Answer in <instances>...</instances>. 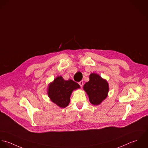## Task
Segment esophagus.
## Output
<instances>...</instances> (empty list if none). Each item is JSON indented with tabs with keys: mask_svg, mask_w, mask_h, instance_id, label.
I'll list each match as a JSON object with an SVG mask.
<instances>
[{
	"mask_svg": "<svg viewBox=\"0 0 148 148\" xmlns=\"http://www.w3.org/2000/svg\"><path fill=\"white\" fill-rule=\"evenodd\" d=\"M78 84L79 85V86H80L81 88H82V86H83V85H84V82H83L82 81H80V82L78 83Z\"/></svg>",
	"mask_w": 148,
	"mask_h": 148,
	"instance_id": "34e87169",
	"label": "esophagus"
}]
</instances>
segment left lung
<instances>
[{
    "label": "left lung",
    "instance_id": "left-lung-1",
    "mask_svg": "<svg viewBox=\"0 0 148 148\" xmlns=\"http://www.w3.org/2000/svg\"><path fill=\"white\" fill-rule=\"evenodd\" d=\"M89 79V82L84 85V89L88 95L91 103L94 105H99L108 96V83L95 73L90 74Z\"/></svg>",
    "mask_w": 148,
    "mask_h": 148
}]
</instances>
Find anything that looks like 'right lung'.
Returning <instances> with one entry per match:
<instances>
[{"instance_id": "1", "label": "right lung", "mask_w": 148, "mask_h": 148, "mask_svg": "<svg viewBox=\"0 0 148 148\" xmlns=\"http://www.w3.org/2000/svg\"><path fill=\"white\" fill-rule=\"evenodd\" d=\"M80 88L79 85L73 80L65 81L62 77H57L48 87L47 94L50 100L61 108L67 106L73 90Z\"/></svg>"}]
</instances>
